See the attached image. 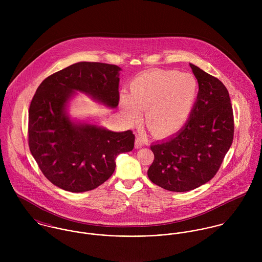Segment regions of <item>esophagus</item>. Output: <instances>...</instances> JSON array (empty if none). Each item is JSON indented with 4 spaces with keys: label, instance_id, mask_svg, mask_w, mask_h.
<instances>
[{
    "label": "esophagus",
    "instance_id": "obj_1",
    "mask_svg": "<svg viewBox=\"0 0 262 262\" xmlns=\"http://www.w3.org/2000/svg\"><path fill=\"white\" fill-rule=\"evenodd\" d=\"M144 143H145V139L143 137H141V136H137L136 140H135V148L139 149V148L143 147Z\"/></svg>",
    "mask_w": 262,
    "mask_h": 262
}]
</instances>
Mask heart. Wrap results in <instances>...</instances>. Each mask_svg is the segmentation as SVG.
<instances>
[{
	"label": "heart",
	"instance_id": "b5f03b06",
	"mask_svg": "<svg viewBox=\"0 0 262 262\" xmlns=\"http://www.w3.org/2000/svg\"><path fill=\"white\" fill-rule=\"evenodd\" d=\"M199 94L195 76L178 71L156 70L135 77L130 84V95H120V107L130 123L141 118L157 136L179 132L189 119Z\"/></svg>",
	"mask_w": 262,
	"mask_h": 262
}]
</instances>
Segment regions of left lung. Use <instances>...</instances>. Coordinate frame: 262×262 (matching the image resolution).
<instances>
[{"label":"left lung","mask_w":262,"mask_h":262,"mask_svg":"<svg viewBox=\"0 0 262 262\" xmlns=\"http://www.w3.org/2000/svg\"><path fill=\"white\" fill-rule=\"evenodd\" d=\"M199 82L192 113L183 129L150 146L154 160L150 181L171 191H188L211 181L234 136L233 110L223 82L189 63Z\"/></svg>","instance_id":"left-lung-1"}]
</instances>
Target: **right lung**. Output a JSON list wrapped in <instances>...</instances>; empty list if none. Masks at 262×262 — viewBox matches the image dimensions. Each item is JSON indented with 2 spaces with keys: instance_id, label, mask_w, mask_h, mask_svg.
<instances>
[{
  "instance_id": "1",
  "label": "right lung",
  "mask_w": 262,
  "mask_h": 262,
  "mask_svg": "<svg viewBox=\"0 0 262 262\" xmlns=\"http://www.w3.org/2000/svg\"><path fill=\"white\" fill-rule=\"evenodd\" d=\"M121 69L102 62H77L46 77L29 108V148L45 178L72 192L92 190L114 172L115 159L134 147L131 130L113 132L73 121L67 112L76 92L109 108L119 104Z\"/></svg>"
}]
</instances>
